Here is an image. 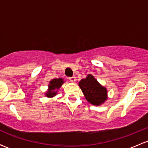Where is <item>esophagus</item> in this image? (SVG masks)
Returning a JSON list of instances; mask_svg holds the SVG:
<instances>
[{
	"label": "esophagus",
	"mask_w": 148,
	"mask_h": 148,
	"mask_svg": "<svg viewBox=\"0 0 148 148\" xmlns=\"http://www.w3.org/2000/svg\"><path fill=\"white\" fill-rule=\"evenodd\" d=\"M69 79L71 82H75V81H76V79L75 76H72V77H69Z\"/></svg>",
	"instance_id": "esophagus-1"
}]
</instances>
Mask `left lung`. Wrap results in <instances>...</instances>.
<instances>
[{"label":"left lung","instance_id":"obj_1","mask_svg":"<svg viewBox=\"0 0 148 148\" xmlns=\"http://www.w3.org/2000/svg\"><path fill=\"white\" fill-rule=\"evenodd\" d=\"M79 87L88 102L95 106H99L107 99V90L97 81L91 74L86 79H81L79 83Z\"/></svg>","mask_w":148,"mask_h":148}]
</instances>
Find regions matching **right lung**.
I'll use <instances>...</instances> for the list:
<instances>
[{
  "instance_id": "right-lung-1",
  "label": "right lung",
  "mask_w": 148,
  "mask_h": 148,
  "mask_svg": "<svg viewBox=\"0 0 148 148\" xmlns=\"http://www.w3.org/2000/svg\"><path fill=\"white\" fill-rule=\"evenodd\" d=\"M63 84L64 81L62 78L52 79L49 82V90L46 93V96L47 97H53L56 95L58 90L61 87V86Z\"/></svg>"
}]
</instances>
